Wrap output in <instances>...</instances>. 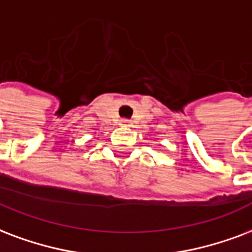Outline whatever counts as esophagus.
Wrapping results in <instances>:
<instances>
[{"mask_svg":"<svg viewBox=\"0 0 252 252\" xmlns=\"http://www.w3.org/2000/svg\"><path fill=\"white\" fill-rule=\"evenodd\" d=\"M120 126H130V120H128V119H122V120H120Z\"/></svg>","mask_w":252,"mask_h":252,"instance_id":"1","label":"esophagus"}]
</instances>
